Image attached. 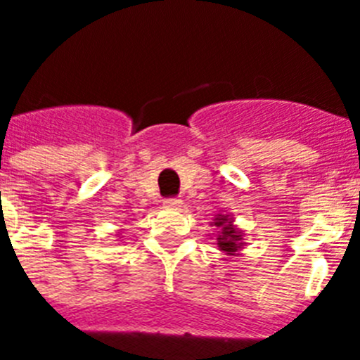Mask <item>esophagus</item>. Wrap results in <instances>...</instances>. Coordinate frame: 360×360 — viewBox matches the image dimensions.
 Returning a JSON list of instances; mask_svg holds the SVG:
<instances>
[{"label": "esophagus", "instance_id": "esophagus-1", "mask_svg": "<svg viewBox=\"0 0 360 360\" xmlns=\"http://www.w3.org/2000/svg\"><path fill=\"white\" fill-rule=\"evenodd\" d=\"M164 207L165 209H180V207H182V200H180V198L164 200Z\"/></svg>", "mask_w": 360, "mask_h": 360}]
</instances>
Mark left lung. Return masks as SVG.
<instances>
[{
    "label": "left lung",
    "instance_id": "1",
    "mask_svg": "<svg viewBox=\"0 0 360 360\" xmlns=\"http://www.w3.org/2000/svg\"><path fill=\"white\" fill-rule=\"evenodd\" d=\"M211 227L216 229V241L218 249L225 256H240L241 249H245V232L234 225V218L229 214H216L211 221Z\"/></svg>",
    "mask_w": 360,
    "mask_h": 360
}]
</instances>
